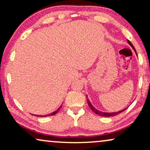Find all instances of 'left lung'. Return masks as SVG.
<instances>
[{
    "mask_svg": "<svg viewBox=\"0 0 150 150\" xmlns=\"http://www.w3.org/2000/svg\"><path fill=\"white\" fill-rule=\"evenodd\" d=\"M128 44H130L131 46H132V48L133 49H134V50L135 51V52H136V50H135L134 47V46H133V45H132V43H131L129 40H128ZM136 53H137V52H136ZM87 102H88V104H89V107L91 108V109L92 110H93V111L94 112H95V113H96V114L98 115H100V116H103V117H112V116H115V115H117L120 114V113H121V112H122L124 111V110L126 109V108H125V109H124V110H120V111H118V112H104L100 111V110H98L96 109V108H94L93 106V105H92V104H91V102H90L89 100L87 99Z\"/></svg>",
    "mask_w": 150,
    "mask_h": 150,
    "instance_id": "8db88e82",
    "label": "left lung"
}]
</instances>
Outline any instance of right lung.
I'll list each match as a JSON object with an SVG mask.
<instances>
[{"label":"right lung","instance_id":"right-lung-1","mask_svg":"<svg viewBox=\"0 0 150 150\" xmlns=\"http://www.w3.org/2000/svg\"><path fill=\"white\" fill-rule=\"evenodd\" d=\"M61 106H62V105H61L60 107H59L58 109H57V110H55V111H54L53 112H52V113H50V114H48V115H44V117H46V116H51V115H55L56 113H57V112H59V110H60V108H61ZM36 116H38V117H39L40 115H36ZM41 116V115H40Z\"/></svg>","mask_w":150,"mask_h":150}]
</instances>
